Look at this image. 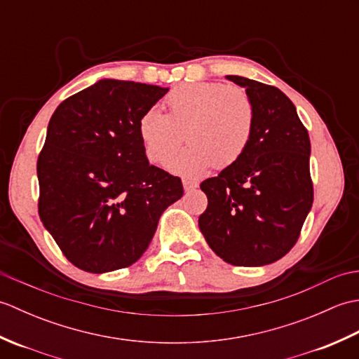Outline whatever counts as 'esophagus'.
<instances>
[{"label": "esophagus", "mask_w": 359, "mask_h": 359, "mask_svg": "<svg viewBox=\"0 0 359 359\" xmlns=\"http://www.w3.org/2000/svg\"><path fill=\"white\" fill-rule=\"evenodd\" d=\"M182 185H184V189H185V193H189V191H193V189H196L197 187H199V185H197V184H196V182H193V180H184V182H182Z\"/></svg>", "instance_id": "34e87169"}]
</instances>
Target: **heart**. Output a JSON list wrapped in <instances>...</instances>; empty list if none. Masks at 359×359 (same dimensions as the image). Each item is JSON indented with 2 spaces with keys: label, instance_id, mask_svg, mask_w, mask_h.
<instances>
[{
  "label": "heart",
  "instance_id": "b5f03b06",
  "mask_svg": "<svg viewBox=\"0 0 359 359\" xmlns=\"http://www.w3.org/2000/svg\"><path fill=\"white\" fill-rule=\"evenodd\" d=\"M168 114L149 108L139 120L144 154L163 165L185 136L190 142L166 168L197 179L210 168H226L245 154L255 131V106L241 88L196 81L175 86L166 95Z\"/></svg>",
  "mask_w": 359,
  "mask_h": 359
}]
</instances>
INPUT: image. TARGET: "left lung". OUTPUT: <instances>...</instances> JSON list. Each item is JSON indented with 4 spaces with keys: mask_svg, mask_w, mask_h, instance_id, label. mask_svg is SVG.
Masks as SVG:
<instances>
[{
    "mask_svg": "<svg viewBox=\"0 0 359 359\" xmlns=\"http://www.w3.org/2000/svg\"><path fill=\"white\" fill-rule=\"evenodd\" d=\"M226 80L253 102L255 131L238 162L201 184L208 207L199 228L225 262L262 266L292 250L311 210L310 139L282 90L239 75Z\"/></svg>",
    "mask_w": 359,
    "mask_h": 359,
    "instance_id": "obj_1",
    "label": "left lung"
}]
</instances>
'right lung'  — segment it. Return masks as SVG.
<instances>
[{
    "label": "right lung",
    "mask_w": 359,
    "mask_h": 359,
    "mask_svg": "<svg viewBox=\"0 0 359 359\" xmlns=\"http://www.w3.org/2000/svg\"><path fill=\"white\" fill-rule=\"evenodd\" d=\"M170 88L103 79L52 114L38 157V212L79 269L106 273L139 261L158 219L184 196L179 177L149 165L142 114Z\"/></svg>",
    "instance_id": "right-lung-1"
}]
</instances>
